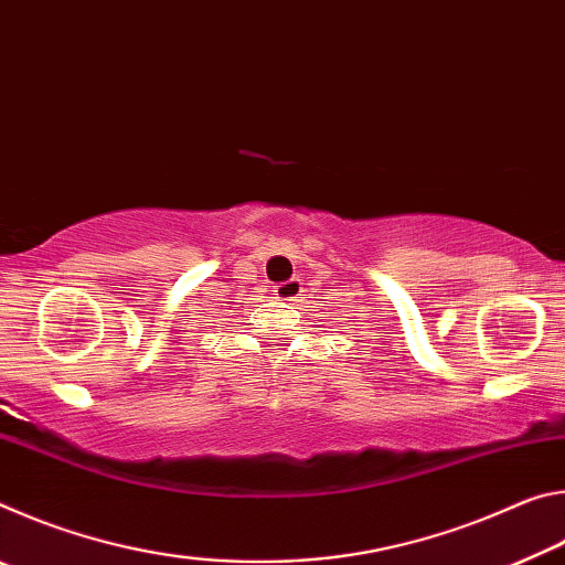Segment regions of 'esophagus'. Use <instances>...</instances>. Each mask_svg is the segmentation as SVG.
<instances>
[{
    "label": "esophagus",
    "instance_id": "1",
    "mask_svg": "<svg viewBox=\"0 0 565 565\" xmlns=\"http://www.w3.org/2000/svg\"><path fill=\"white\" fill-rule=\"evenodd\" d=\"M276 299L279 301H296L299 299V294H301V281L299 279H289V281H281L279 286H276Z\"/></svg>",
    "mask_w": 565,
    "mask_h": 565
}]
</instances>
